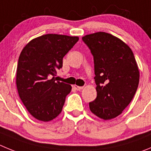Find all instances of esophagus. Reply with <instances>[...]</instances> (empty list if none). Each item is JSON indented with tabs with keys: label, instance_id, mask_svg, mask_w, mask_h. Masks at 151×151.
<instances>
[{
	"label": "esophagus",
	"instance_id": "34e87169",
	"mask_svg": "<svg viewBox=\"0 0 151 151\" xmlns=\"http://www.w3.org/2000/svg\"><path fill=\"white\" fill-rule=\"evenodd\" d=\"M74 88L76 89V90L81 91V89H83V86H79L74 85Z\"/></svg>",
	"mask_w": 151,
	"mask_h": 151
}]
</instances>
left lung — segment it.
<instances>
[{
    "instance_id": "8db88e82",
    "label": "left lung",
    "mask_w": 151,
    "mask_h": 151,
    "mask_svg": "<svg viewBox=\"0 0 151 151\" xmlns=\"http://www.w3.org/2000/svg\"><path fill=\"white\" fill-rule=\"evenodd\" d=\"M83 41L93 56L97 97L89 102L94 114L103 119L119 115L135 96L139 70L128 45L106 32L84 36Z\"/></svg>"
}]
</instances>
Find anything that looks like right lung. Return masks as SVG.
Segmentation results:
<instances>
[{
    "mask_svg": "<svg viewBox=\"0 0 151 151\" xmlns=\"http://www.w3.org/2000/svg\"><path fill=\"white\" fill-rule=\"evenodd\" d=\"M78 40L77 37L48 34L30 41L20 53L16 69L19 96L36 119L50 121L62 112L71 86L55 81L54 76Z\"/></svg>",
    "mask_w": 151,
    "mask_h": 151,
    "instance_id": "add662e5",
    "label": "right lung"
}]
</instances>
